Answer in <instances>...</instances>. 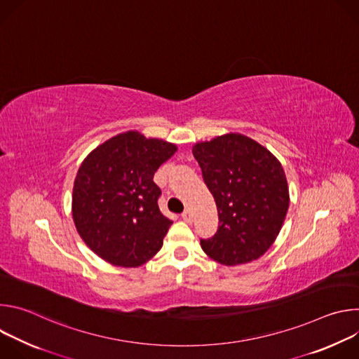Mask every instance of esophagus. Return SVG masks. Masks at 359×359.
Instances as JSON below:
<instances>
[{
  "label": "esophagus",
  "mask_w": 359,
  "mask_h": 359,
  "mask_svg": "<svg viewBox=\"0 0 359 359\" xmlns=\"http://www.w3.org/2000/svg\"><path fill=\"white\" fill-rule=\"evenodd\" d=\"M182 219H183L186 223H191V222H193V215H191V212H190V210H184V212L182 213Z\"/></svg>",
  "instance_id": "esophagus-1"
}]
</instances>
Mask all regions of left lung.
I'll return each mask as SVG.
<instances>
[{"mask_svg": "<svg viewBox=\"0 0 359 359\" xmlns=\"http://www.w3.org/2000/svg\"><path fill=\"white\" fill-rule=\"evenodd\" d=\"M193 155L219 213L215 236L200 238L203 251L224 266L257 260L274 243L288 210L281 163L266 147L237 133L197 143Z\"/></svg>", "mask_w": 359, "mask_h": 359, "instance_id": "8db88e82", "label": "left lung"}]
</instances>
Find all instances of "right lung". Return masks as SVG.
Returning a JSON list of instances; mask_svg holds the SVG:
<instances>
[{
    "label": "right lung",
    "mask_w": 359,
    "mask_h": 359,
    "mask_svg": "<svg viewBox=\"0 0 359 359\" xmlns=\"http://www.w3.org/2000/svg\"><path fill=\"white\" fill-rule=\"evenodd\" d=\"M176 150L130 130L83 161L74 183L72 216L79 236L100 259L137 267L162 248L173 222L159 209L162 190L153 176Z\"/></svg>",
    "instance_id": "1"
}]
</instances>
